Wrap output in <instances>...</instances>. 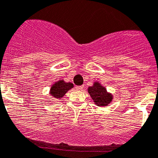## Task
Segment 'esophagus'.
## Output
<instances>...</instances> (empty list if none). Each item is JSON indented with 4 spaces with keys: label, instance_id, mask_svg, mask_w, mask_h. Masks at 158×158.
Returning <instances> with one entry per match:
<instances>
[{
    "label": "esophagus",
    "instance_id": "obj_1",
    "mask_svg": "<svg viewBox=\"0 0 158 158\" xmlns=\"http://www.w3.org/2000/svg\"><path fill=\"white\" fill-rule=\"evenodd\" d=\"M84 88V85H79V86H76V89L77 90H82Z\"/></svg>",
    "mask_w": 158,
    "mask_h": 158
}]
</instances>
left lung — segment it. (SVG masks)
Here are the masks:
<instances>
[{"mask_svg":"<svg viewBox=\"0 0 158 158\" xmlns=\"http://www.w3.org/2000/svg\"><path fill=\"white\" fill-rule=\"evenodd\" d=\"M88 91L95 104L99 106H107L112 100V95L107 92L105 87L98 82L94 83L93 86L88 87Z\"/></svg>","mask_w":158,"mask_h":158,"instance_id":"left-lung-1","label":"left lung"}]
</instances>
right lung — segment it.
Returning <instances> with one entry per match:
<instances>
[{
	"mask_svg": "<svg viewBox=\"0 0 158 158\" xmlns=\"http://www.w3.org/2000/svg\"><path fill=\"white\" fill-rule=\"evenodd\" d=\"M73 87V83L65 82L64 80H60L52 86L50 89V94L55 98H61Z\"/></svg>",
	"mask_w": 158,
	"mask_h": 158,
	"instance_id": "1",
	"label": "right lung"
}]
</instances>
